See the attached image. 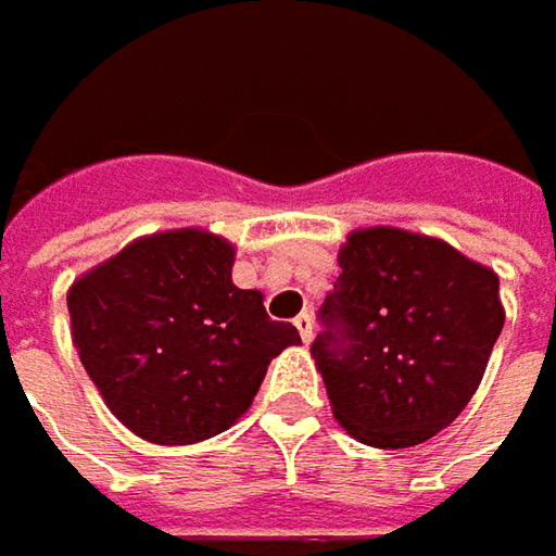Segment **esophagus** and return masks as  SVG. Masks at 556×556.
I'll list each match as a JSON object with an SVG mask.
<instances>
[{
  "label": "esophagus",
  "instance_id": "34e87169",
  "mask_svg": "<svg viewBox=\"0 0 556 556\" xmlns=\"http://www.w3.org/2000/svg\"><path fill=\"white\" fill-rule=\"evenodd\" d=\"M292 324H295V329H299L302 342H311V339H314V317H311L307 311H302V314H299V317H295Z\"/></svg>",
  "mask_w": 556,
  "mask_h": 556
}]
</instances>
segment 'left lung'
Wrapping results in <instances>:
<instances>
[{
  "label": "left lung",
  "mask_w": 556,
  "mask_h": 556,
  "mask_svg": "<svg viewBox=\"0 0 556 556\" xmlns=\"http://www.w3.org/2000/svg\"><path fill=\"white\" fill-rule=\"evenodd\" d=\"M311 354L336 420L364 445L414 447L470 404L504 304L497 274L442 239L354 230Z\"/></svg>",
  "instance_id": "8db88e82"
}]
</instances>
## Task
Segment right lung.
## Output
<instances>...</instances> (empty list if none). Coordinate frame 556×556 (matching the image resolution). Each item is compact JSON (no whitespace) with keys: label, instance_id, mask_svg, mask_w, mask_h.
<instances>
[{"label":"right lung","instance_id":"right-lung-1","mask_svg":"<svg viewBox=\"0 0 556 556\" xmlns=\"http://www.w3.org/2000/svg\"><path fill=\"white\" fill-rule=\"evenodd\" d=\"M232 245L207 230L142 236L67 292L71 336L109 410L146 442L230 429L279 351L299 345L257 289L232 282Z\"/></svg>","mask_w":556,"mask_h":556}]
</instances>
